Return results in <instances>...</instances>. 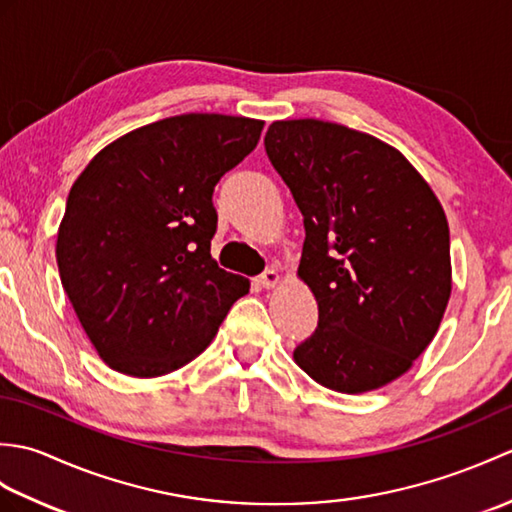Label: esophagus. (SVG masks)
<instances>
[{
	"label": "esophagus",
	"instance_id": "1",
	"mask_svg": "<svg viewBox=\"0 0 512 512\" xmlns=\"http://www.w3.org/2000/svg\"><path fill=\"white\" fill-rule=\"evenodd\" d=\"M279 273L277 270H266V273H262L257 277V284L262 286V288H266V290H270V288H275L277 284H279Z\"/></svg>",
	"mask_w": 512,
	"mask_h": 512
}]
</instances>
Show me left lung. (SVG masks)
<instances>
[{
	"instance_id": "8db88e82",
	"label": "left lung",
	"mask_w": 512,
	"mask_h": 512,
	"mask_svg": "<svg viewBox=\"0 0 512 512\" xmlns=\"http://www.w3.org/2000/svg\"><path fill=\"white\" fill-rule=\"evenodd\" d=\"M264 145L303 215L299 277L319 303L297 365L341 394L391 383L427 350L451 297L442 204L398 149L345 125L275 121Z\"/></svg>"
}]
</instances>
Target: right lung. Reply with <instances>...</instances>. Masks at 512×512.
I'll use <instances>...</instances> for the list:
<instances>
[{
    "label": "right lung",
    "instance_id": "add662e5",
    "mask_svg": "<svg viewBox=\"0 0 512 512\" xmlns=\"http://www.w3.org/2000/svg\"><path fill=\"white\" fill-rule=\"evenodd\" d=\"M264 121L182 114L138 127L72 184L57 235L65 295L112 369L154 378L202 354L250 284L211 257L213 189Z\"/></svg>",
    "mask_w": 512,
    "mask_h": 512
}]
</instances>
